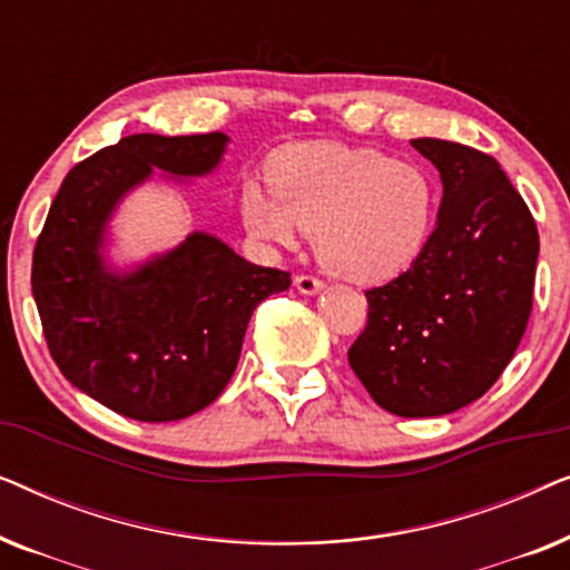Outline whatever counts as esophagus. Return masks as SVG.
<instances>
[{
	"instance_id": "1",
	"label": "esophagus",
	"mask_w": 570,
	"mask_h": 570,
	"mask_svg": "<svg viewBox=\"0 0 570 570\" xmlns=\"http://www.w3.org/2000/svg\"><path fill=\"white\" fill-rule=\"evenodd\" d=\"M295 287H298V293L303 295H316L318 291H324V283L314 275H298L295 277Z\"/></svg>"
}]
</instances>
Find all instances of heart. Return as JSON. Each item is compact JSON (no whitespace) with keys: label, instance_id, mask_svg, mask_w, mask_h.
I'll return each instance as SVG.
<instances>
[{"label":"heart","instance_id":"1","mask_svg":"<svg viewBox=\"0 0 570 570\" xmlns=\"http://www.w3.org/2000/svg\"><path fill=\"white\" fill-rule=\"evenodd\" d=\"M269 184L246 186V228L277 246L308 230L322 267L350 283L400 277L433 236V176L373 147L326 139L283 147L269 163Z\"/></svg>","mask_w":570,"mask_h":570}]
</instances>
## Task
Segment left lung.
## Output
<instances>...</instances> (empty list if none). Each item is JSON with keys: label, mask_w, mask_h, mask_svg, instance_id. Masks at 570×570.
Returning a JSON list of instances; mask_svg holds the SVG:
<instances>
[{"label": "left lung", "mask_w": 570, "mask_h": 570, "mask_svg": "<svg viewBox=\"0 0 570 570\" xmlns=\"http://www.w3.org/2000/svg\"><path fill=\"white\" fill-rule=\"evenodd\" d=\"M412 147L441 174L439 223L407 272L365 291L368 324L347 361L379 407L435 417L480 400L511 363L540 236L495 158L433 137Z\"/></svg>", "instance_id": "obj_1"}]
</instances>
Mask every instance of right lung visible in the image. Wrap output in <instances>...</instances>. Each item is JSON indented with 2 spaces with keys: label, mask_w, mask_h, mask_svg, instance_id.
Wrapping results in <instances>:
<instances>
[{
  "label": "right lung",
  "mask_w": 570,
  "mask_h": 570,
  "mask_svg": "<svg viewBox=\"0 0 570 570\" xmlns=\"http://www.w3.org/2000/svg\"><path fill=\"white\" fill-rule=\"evenodd\" d=\"M223 131L131 135L69 170L33 252V298L59 371L104 407L170 423L213 404L238 365L254 308L291 287V272L256 267L209 233L116 272L106 228L124 194L153 176H207Z\"/></svg>",
  "instance_id": "1"
}]
</instances>
